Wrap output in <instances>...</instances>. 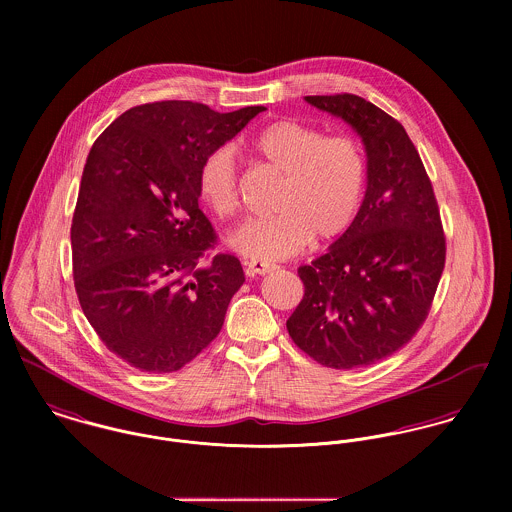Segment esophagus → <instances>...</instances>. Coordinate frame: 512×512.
<instances>
[{
	"label": "esophagus",
	"mask_w": 512,
	"mask_h": 512,
	"mask_svg": "<svg viewBox=\"0 0 512 512\" xmlns=\"http://www.w3.org/2000/svg\"><path fill=\"white\" fill-rule=\"evenodd\" d=\"M244 270L248 276H264L276 270L274 264L264 262V260H244Z\"/></svg>",
	"instance_id": "obj_1"
}]
</instances>
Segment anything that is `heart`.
Here are the masks:
<instances>
[{"instance_id": "obj_1", "label": "heart", "mask_w": 512, "mask_h": 512, "mask_svg": "<svg viewBox=\"0 0 512 512\" xmlns=\"http://www.w3.org/2000/svg\"><path fill=\"white\" fill-rule=\"evenodd\" d=\"M252 151L284 175L276 201L280 213L242 222L226 238L232 250L254 260H282L313 236L325 242L353 224L366 187V155L359 140L325 136L301 122L280 120L256 136ZM199 191L219 217L236 211L238 183L230 147L205 157Z\"/></svg>"}]
</instances>
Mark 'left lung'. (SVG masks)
Returning <instances> with one entry per match:
<instances>
[{
  "instance_id": "obj_1",
  "label": "left lung",
  "mask_w": 512,
  "mask_h": 512,
  "mask_svg": "<svg viewBox=\"0 0 512 512\" xmlns=\"http://www.w3.org/2000/svg\"><path fill=\"white\" fill-rule=\"evenodd\" d=\"M305 102L357 132L366 191L353 224L297 270L305 293L286 325L313 361L351 370L390 357L416 335L438 290L445 238L432 183L398 120L355 94Z\"/></svg>"
}]
</instances>
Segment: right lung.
I'll use <instances>...</instances> for the list:
<instances>
[{
  "label": "right lung",
  "instance_id": "add662e5",
  "mask_svg": "<svg viewBox=\"0 0 512 512\" xmlns=\"http://www.w3.org/2000/svg\"><path fill=\"white\" fill-rule=\"evenodd\" d=\"M264 110L144 104L90 149L71 226L74 288L88 323L128 365L173 372L219 335L244 272L230 254L205 264L215 232L199 209V171Z\"/></svg>",
  "mask_w": 512,
  "mask_h": 512
}]
</instances>
